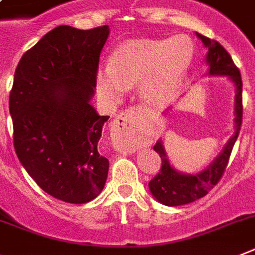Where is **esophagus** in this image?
<instances>
[{
  "label": "esophagus",
  "mask_w": 255,
  "mask_h": 255,
  "mask_svg": "<svg viewBox=\"0 0 255 255\" xmlns=\"http://www.w3.org/2000/svg\"><path fill=\"white\" fill-rule=\"evenodd\" d=\"M133 115V110L128 109L115 118L112 127V142L115 149L119 151H133L136 149V143L132 137V128H130V118Z\"/></svg>",
  "instance_id": "obj_1"
}]
</instances>
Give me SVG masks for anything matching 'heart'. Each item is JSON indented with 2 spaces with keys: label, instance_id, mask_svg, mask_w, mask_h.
<instances>
[{
  "label": "heart",
  "instance_id": "obj_1",
  "mask_svg": "<svg viewBox=\"0 0 255 255\" xmlns=\"http://www.w3.org/2000/svg\"><path fill=\"white\" fill-rule=\"evenodd\" d=\"M194 59V45L187 35L169 39H130L113 54L112 63L96 73V91L104 101L118 103L140 82L143 100L160 105L180 87Z\"/></svg>",
  "mask_w": 255,
  "mask_h": 255
}]
</instances>
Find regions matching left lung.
I'll return each instance as SVG.
<instances>
[{
  "label": "left lung",
  "instance_id": "1",
  "mask_svg": "<svg viewBox=\"0 0 255 255\" xmlns=\"http://www.w3.org/2000/svg\"><path fill=\"white\" fill-rule=\"evenodd\" d=\"M198 38L203 42L207 48L205 63L208 65L207 75L209 77H227L235 87V104H234V134L225 145L218 156L213 159L208 167L201 169L198 173H185L176 169L170 164L167 151L164 147V140L159 138L154 150L160 155L161 168L159 173L149 182V189L155 200H158L167 207H178V205L190 204L208 194L221 180L225 172L232 147L238 140L240 132L241 121H243V82L241 75L236 65L232 61L231 56L217 41L209 39L205 35L196 32ZM168 108L163 114L168 113Z\"/></svg>",
  "mask_w": 255,
  "mask_h": 255
}]
</instances>
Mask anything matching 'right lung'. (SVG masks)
<instances>
[{
  "label": "right lung",
  "mask_w": 255,
  "mask_h": 255,
  "mask_svg": "<svg viewBox=\"0 0 255 255\" xmlns=\"http://www.w3.org/2000/svg\"><path fill=\"white\" fill-rule=\"evenodd\" d=\"M108 25H60L21 56L8 109L19 161L51 196L85 204L103 191L109 160L99 151L104 123L91 105Z\"/></svg>",
  "instance_id": "add662e5"
}]
</instances>
